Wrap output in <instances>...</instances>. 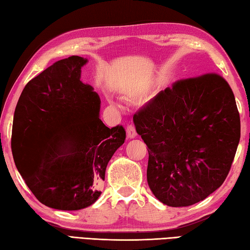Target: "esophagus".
I'll return each instance as SVG.
<instances>
[{
	"mask_svg": "<svg viewBox=\"0 0 250 250\" xmlns=\"http://www.w3.org/2000/svg\"><path fill=\"white\" fill-rule=\"evenodd\" d=\"M126 136H128V139H134L136 136V130L133 125H129L126 128Z\"/></svg>",
	"mask_w": 250,
	"mask_h": 250,
	"instance_id": "esophagus-1",
	"label": "esophagus"
}]
</instances>
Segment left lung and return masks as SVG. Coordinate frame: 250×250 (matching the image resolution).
Returning <instances> with one entry per match:
<instances>
[{"instance_id":"left-lung-1","label":"left lung","mask_w":250,"mask_h":250,"mask_svg":"<svg viewBox=\"0 0 250 250\" xmlns=\"http://www.w3.org/2000/svg\"><path fill=\"white\" fill-rule=\"evenodd\" d=\"M148 147L147 182L172 207L204 200L224 184L241 137L230 84L217 73L175 82L134 114Z\"/></svg>"}]
</instances>
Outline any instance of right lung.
Listing matches in <instances>:
<instances>
[{
	"mask_svg": "<svg viewBox=\"0 0 250 250\" xmlns=\"http://www.w3.org/2000/svg\"><path fill=\"white\" fill-rule=\"evenodd\" d=\"M87 59L55 62L25 84L16 106L12 152L26 186L42 204L77 210L93 204L99 185L125 130L100 119V98L81 81ZM43 137L49 143L42 150Z\"/></svg>",
	"mask_w": 250,
	"mask_h": 250,
	"instance_id": "right-lung-1",
	"label": "right lung"
}]
</instances>
